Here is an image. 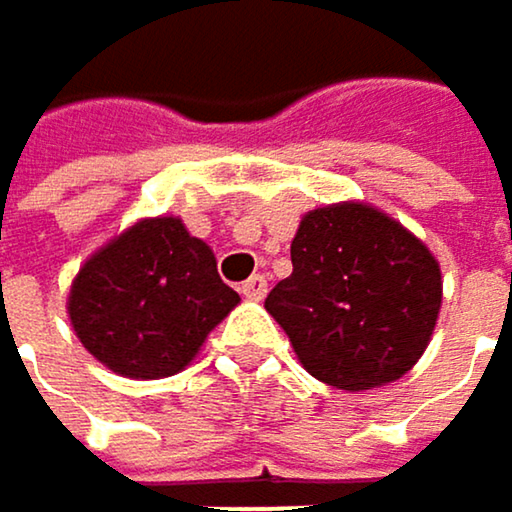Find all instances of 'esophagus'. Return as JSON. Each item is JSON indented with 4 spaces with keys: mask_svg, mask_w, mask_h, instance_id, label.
<instances>
[{
    "mask_svg": "<svg viewBox=\"0 0 512 512\" xmlns=\"http://www.w3.org/2000/svg\"><path fill=\"white\" fill-rule=\"evenodd\" d=\"M242 297L245 300H264L267 297V279L264 276H251L248 282H242Z\"/></svg>",
    "mask_w": 512,
    "mask_h": 512,
    "instance_id": "esophagus-1",
    "label": "esophagus"
}]
</instances>
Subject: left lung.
I'll use <instances>...</instances> for the list:
<instances>
[{
    "label": "left lung",
    "instance_id": "obj_1",
    "mask_svg": "<svg viewBox=\"0 0 512 512\" xmlns=\"http://www.w3.org/2000/svg\"><path fill=\"white\" fill-rule=\"evenodd\" d=\"M294 273L264 309L303 369L336 390L387 387L432 342L444 282L429 245L363 200L309 209L291 242Z\"/></svg>",
    "mask_w": 512,
    "mask_h": 512
}]
</instances>
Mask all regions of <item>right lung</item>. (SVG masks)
I'll list each match as a JSON object with an SVG mask.
<instances>
[{"label":"right lung","instance_id":"add662e5","mask_svg":"<svg viewBox=\"0 0 512 512\" xmlns=\"http://www.w3.org/2000/svg\"><path fill=\"white\" fill-rule=\"evenodd\" d=\"M236 303L212 248L182 218L158 215L92 251L65 306L80 345L101 366L152 381L182 372Z\"/></svg>","mask_w":512,"mask_h":512}]
</instances>
